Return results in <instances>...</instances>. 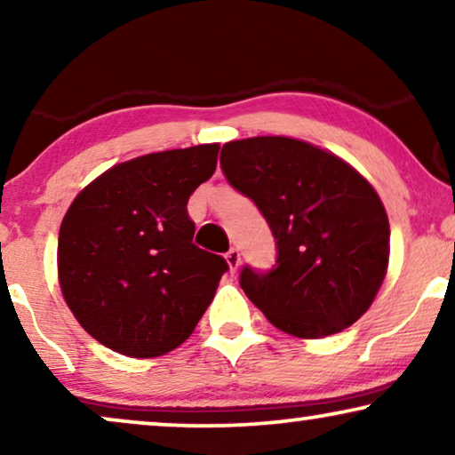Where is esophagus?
<instances>
[{"instance_id":"esophagus-1","label":"esophagus","mask_w":455,"mask_h":455,"mask_svg":"<svg viewBox=\"0 0 455 455\" xmlns=\"http://www.w3.org/2000/svg\"><path fill=\"white\" fill-rule=\"evenodd\" d=\"M226 260H228V265H229V271H232V273L238 271V267L242 263V257H240L238 248H232V251H228L226 252Z\"/></svg>"}]
</instances>
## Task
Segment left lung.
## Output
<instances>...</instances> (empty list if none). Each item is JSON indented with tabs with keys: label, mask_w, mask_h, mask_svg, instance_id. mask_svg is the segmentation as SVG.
Listing matches in <instances>:
<instances>
[{
	"label": "left lung",
	"mask_w": 455,
	"mask_h": 455,
	"mask_svg": "<svg viewBox=\"0 0 455 455\" xmlns=\"http://www.w3.org/2000/svg\"><path fill=\"white\" fill-rule=\"evenodd\" d=\"M221 170L269 223L277 260L244 267L240 285L282 331L339 333L363 316L389 263V220L381 198L335 155L285 136L232 140Z\"/></svg>",
	"instance_id": "8db88e82"
}]
</instances>
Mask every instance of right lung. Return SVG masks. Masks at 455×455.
Returning a JSON list of instances; mask_svg holds the SVG:
<instances>
[{"mask_svg":"<svg viewBox=\"0 0 455 455\" xmlns=\"http://www.w3.org/2000/svg\"><path fill=\"white\" fill-rule=\"evenodd\" d=\"M220 145L151 153L91 182L60 228L64 300L109 350L155 358L184 344L213 300L226 259L196 244L188 198Z\"/></svg>","mask_w":455,"mask_h":455,"instance_id":"add662e5","label":"right lung"}]
</instances>
